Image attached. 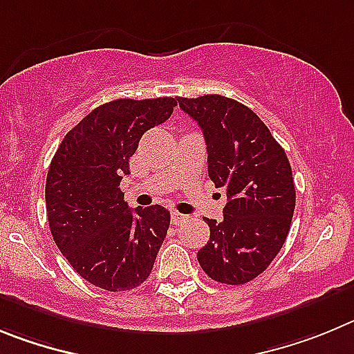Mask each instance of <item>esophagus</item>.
I'll return each mask as SVG.
<instances>
[{
	"label": "esophagus",
	"instance_id": "1",
	"mask_svg": "<svg viewBox=\"0 0 354 354\" xmlns=\"http://www.w3.org/2000/svg\"><path fill=\"white\" fill-rule=\"evenodd\" d=\"M187 221H189V216L183 215V213L171 212V222H173L174 225H181V224H185Z\"/></svg>",
	"mask_w": 354,
	"mask_h": 354
}]
</instances>
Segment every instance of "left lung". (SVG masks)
I'll return each mask as SVG.
<instances>
[{
  "mask_svg": "<svg viewBox=\"0 0 354 354\" xmlns=\"http://www.w3.org/2000/svg\"><path fill=\"white\" fill-rule=\"evenodd\" d=\"M205 133L208 174L225 189L224 218H206L209 240L197 261L221 284L250 282L288 238L296 192L286 151L252 109L222 95L178 98Z\"/></svg>",
  "mask_w": 354,
  "mask_h": 354,
  "instance_id": "left-lung-1",
  "label": "left lung"
}]
</instances>
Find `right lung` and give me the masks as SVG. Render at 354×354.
<instances>
[{
    "label": "right lung",
    "mask_w": 354,
    "mask_h": 354,
    "mask_svg": "<svg viewBox=\"0 0 354 354\" xmlns=\"http://www.w3.org/2000/svg\"><path fill=\"white\" fill-rule=\"evenodd\" d=\"M171 97L107 102L70 130L50 162L46 208L53 238L72 268L106 291L145 282L169 229L160 205L130 209L120 181L146 130L164 123Z\"/></svg>",
    "instance_id": "add662e5"
}]
</instances>
